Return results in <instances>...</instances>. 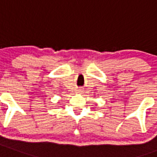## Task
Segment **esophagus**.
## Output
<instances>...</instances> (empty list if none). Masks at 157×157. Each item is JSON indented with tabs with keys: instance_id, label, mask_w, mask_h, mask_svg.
Returning a JSON list of instances; mask_svg holds the SVG:
<instances>
[{
	"instance_id": "1",
	"label": "esophagus",
	"mask_w": 157,
	"mask_h": 157,
	"mask_svg": "<svg viewBox=\"0 0 157 157\" xmlns=\"http://www.w3.org/2000/svg\"><path fill=\"white\" fill-rule=\"evenodd\" d=\"M78 91H79V92H81V91H82V90H81V89H79Z\"/></svg>"
}]
</instances>
